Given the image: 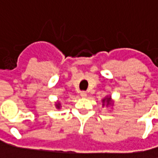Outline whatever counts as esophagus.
Returning a JSON list of instances; mask_svg holds the SVG:
<instances>
[{"label": "esophagus", "mask_w": 158, "mask_h": 158, "mask_svg": "<svg viewBox=\"0 0 158 158\" xmlns=\"http://www.w3.org/2000/svg\"><path fill=\"white\" fill-rule=\"evenodd\" d=\"M80 95H81V97H83V98H85L86 96H87V94H86V92H81L80 93Z\"/></svg>", "instance_id": "34e87169"}]
</instances>
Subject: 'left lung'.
<instances>
[{"label": "left lung", "mask_w": 158, "mask_h": 158, "mask_svg": "<svg viewBox=\"0 0 158 158\" xmlns=\"http://www.w3.org/2000/svg\"><path fill=\"white\" fill-rule=\"evenodd\" d=\"M104 104H106V106H109L111 104V98L110 97H106L102 100V105L104 106Z\"/></svg>", "instance_id": "8db88e82"}]
</instances>
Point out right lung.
<instances>
[{
	"label": "right lung",
	"instance_id": "1",
	"mask_svg": "<svg viewBox=\"0 0 158 158\" xmlns=\"http://www.w3.org/2000/svg\"><path fill=\"white\" fill-rule=\"evenodd\" d=\"M60 106H61V104H60V102H57V103L56 104V107L57 108V109H60Z\"/></svg>",
	"mask_w": 158,
	"mask_h": 158
}]
</instances>
